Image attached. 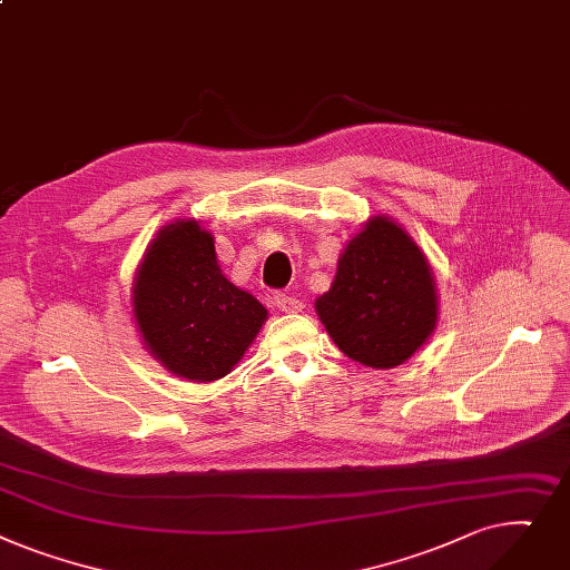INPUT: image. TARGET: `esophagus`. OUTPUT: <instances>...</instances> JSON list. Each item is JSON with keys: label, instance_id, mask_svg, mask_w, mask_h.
<instances>
[{"label": "esophagus", "instance_id": "1", "mask_svg": "<svg viewBox=\"0 0 570 570\" xmlns=\"http://www.w3.org/2000/svg\"><path fill=\"white\" fill-rule=\"evenodd\" d=\"M274 304H276L278 311H283V313H301V311H304V304H301V301H298L296 296L285 294V292H276V294H274Z\"/></svg>", "mask_w": 570, "mask_h": 570}]
</instances>
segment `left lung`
Returning a JSON list of instances; mask_svg holds the SVG:
<instances>
[{"label": "left lung", "instance_id": "left-lung-1", "mask_svg": "<svg viewBox=\"0 0 570 570\" xmlns=\"http://www.w3.org/2000/svg\"><path fill=\"white\" fill-rule=\"evenodd\" d=\"M317 315L350 358L393 367L405 363L438 322V294L425 255L403 227L375 216L347 244Z\"/></svg>", "mask_w": 570, "mask_h": 570}]
</instances>
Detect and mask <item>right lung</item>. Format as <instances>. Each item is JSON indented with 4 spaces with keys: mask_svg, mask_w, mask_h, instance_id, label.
I'll return each instance as SVG.
<instances>
[{
    "mask_svg": "<svg viewBox=\"0 0 570 570\" xmlns=\"http://www.w3.org/2000/svg\"><path fill=\"white\" fill-rule=\"evenodd\" d=\"M132 294L145 345L167 371L195 382L225 377L266 320L259 301L220 274L212 234L195 220L158 232Z\"/></svg>",
    "mask_w": 570,
    "mask_h": 570,
    "instance_id": "1",
    "label": "right lung"
}]
</instances>
